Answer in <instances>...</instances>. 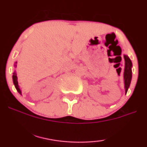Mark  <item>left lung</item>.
Returning a JSON list of instances; mask_svg holds the SVG:
<instances>
[{"mask_svg":"<svg viewBox=\"0 0 147 147\" xmlns=\"http://www.w3.org/2000/svg\"><path fill=\"white\" fill-rule=\"evenodd\" d=\"M123 57H124L125 59V69L123 77H124L125 94H126L127 90H128L129 84H130L131 80H132V69L131 68H132V64L130 59L127 55H124Z\"/></svg>","mask_w":147,"mask_h":147,"instance_id":"obj_1","label":"left lung"}]
</instances>
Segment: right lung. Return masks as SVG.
I'll return each instance as SVG.
<instances>
[{
    "mask_svg": "<svg viewBox=\"0 0 147 147\" xmlns=\"http://www.w3.org/2000/svg\"><path fill=\"white\" fill-rule=\"evenodd\" d=\"M15 63H17V62H15ZM15 66H16V65H15ZM13 83H14V85H15V88H16L17 90L18 91V92L20 93V94H22V92H21L20 86H19V85H18L17 74H16V72H15V71L13 72Z\"/></svg>",
    "mask_w": 147,
    "mask_h": 147,
    "instance_id": "right-lung-1",
    "label": "right lung"
}]
</instances>
